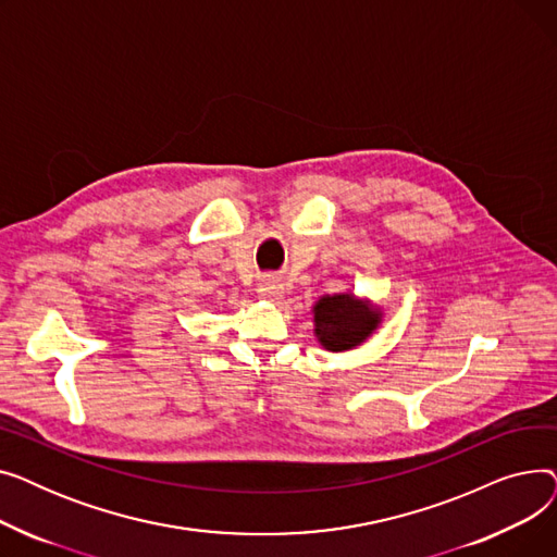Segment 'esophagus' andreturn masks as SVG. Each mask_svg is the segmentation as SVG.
Masks as SVG:
<instances>
[{"label": "esophagus", "mask_w": 557, "mask_h": 557, "mask_svg": "<svg viewBox=\"0 0 557 557\" xmlns=\"http://www.w3.org/2000/svg\"><path fill=\"white\" fill-rule=\"evenodd\" d=\"M257 294H259L261 300L277 302V300H282L284 288H282V284L275 282V280H263V282L259 284V288H257Z\"/></svg>", "instance_id": "34e87169"}]
</instances>
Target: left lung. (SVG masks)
Masks as SVG:
<instances>
[{"instance_id":"left-lung-1","label":"left lung","mask_w":557,"mask_h":557,"mask_svg":"<svg viewBox=\"0 0 557 557\" xmlns=\"http://www.w3.org/2000/svg\"><path fill=\"white\" fill-rule=\"evenodd\" d=\"M311 315L313 336L327 352L357 349L384 323V309L352 290L323 296L311 307Z\"/></svg>"}]
</instances>
